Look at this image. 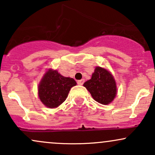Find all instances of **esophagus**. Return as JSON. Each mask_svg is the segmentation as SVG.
I'll list each match as a JSON object with an SVG mask.
<instances>
[{
  "label": "esophagus",
  "mask_w": 155,
  "mask_h": 155,
  "mask_svg": "<svg viewBox=\"0 0 155 155\" xmlns=\"http://www.w3.org/2000/svg\"><path fill=\"white\" fill-rule=\"evenodd\" d=\"M84 82V79H81V80H79V81H77V84L79 85H82Z\"/></svg>",
  "instance_id": "1"
}]
</instances>
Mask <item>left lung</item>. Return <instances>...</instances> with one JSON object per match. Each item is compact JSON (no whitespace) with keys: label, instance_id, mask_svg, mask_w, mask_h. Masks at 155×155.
<instances>
[{"label":"left lung","instance_id":"obj_1","mask_svg":"<svg viewBox=\"0 0 155 155\" xmlns=\"http://www.w3.org/2000/svg\"><path fill=\"white\" fill-rule=\"evenodd\" d=\"M83 85L99 104H109L116 97L117 84L114 78L104 68L96 67L91 79Z\"/></svg>","mask_w":155,"mask_h":155}]
</instances>
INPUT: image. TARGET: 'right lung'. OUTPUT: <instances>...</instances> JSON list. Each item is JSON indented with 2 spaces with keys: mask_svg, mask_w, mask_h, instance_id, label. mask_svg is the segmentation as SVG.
<instances>
[{
  "mask_svg": "<svg viewBox=\"0 0 155 155\" xmlns=\"http://www.w3.org/2000/svg\"><path fill=\"white\" fill-rule=\"evenodd\" d=\"M76 85L72 78L65 77L57 70L49 69L38 84V97L47 107L56 108L65 101L71 88Z\"/></svg>",
  "mask_w": 155,
  "mask_h": 155,
  "instance_id": "add662e5",
  "label": "right lung"
}]
</instances>
